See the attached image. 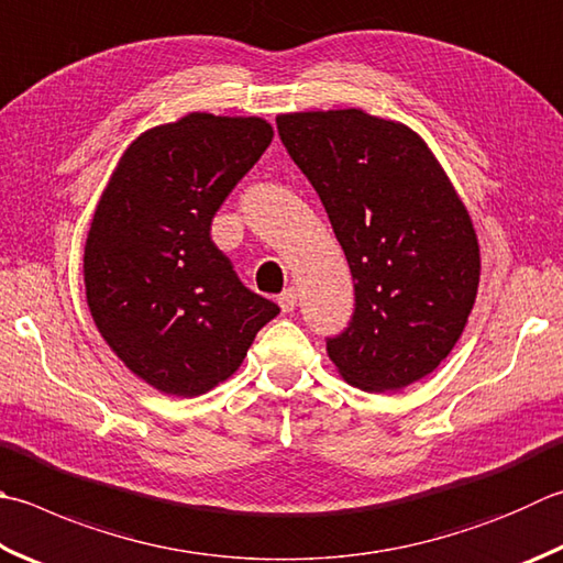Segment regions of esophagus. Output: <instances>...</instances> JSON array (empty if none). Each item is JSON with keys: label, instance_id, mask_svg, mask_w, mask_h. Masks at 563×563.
<instances>
[{"label": "esophagus", "instance_id": "obj_1", "mask_svg": "<svg viewBox=\"0 0 563 563\" xmlns=\"http://www.w3.org/2000/svg\"><path fill=\"white\" fill-rule=\"evenodd\" d=\"M296 301H299V291H296L294 286H291V289H286V291L279 296V306H282L284 313H291V311L296 309Z\"/></svg>", "mask_w": 563, "mask_h": 563}]
</instances>
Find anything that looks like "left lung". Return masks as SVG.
<instances>
[{
	"mask_svg": "<svg viewBox=\"0 0 563 563\" xmlns=\"http://www.w3.org/2000/svg\"><path fill=\"white\" fill-rule=\"evenodd\" d=\"M277 126L353 274V321L328 341L338 375L365 391L431 375L481 284L478 235L439 158L411 126L360 108L286 112Z\"/></svg>",
	"mask_w": 563,
	"mask_h": 563,
	"instance_id": "obj_1",
	"label": "left lung"
}]
</instances>
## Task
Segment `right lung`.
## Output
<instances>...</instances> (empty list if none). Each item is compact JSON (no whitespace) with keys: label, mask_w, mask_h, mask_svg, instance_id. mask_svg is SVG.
<instances>
[{"label":"right lung","mask_w":563,"mask_h":563,"mask_svg":"<svg viewBox=\"0 0 563 563\" xmlns=\"http://www.w3.org/2000/svg\"><path fill=\"white\" fill-rule=\"evenodd\" d=\"M272 140L262 117L188 112L136 136L95 206L82 252L90 316L162 395L198 397L235 375L279 313L210 240L216 210Z\"/></svg>","instance_id":"1"}]
</instances>
